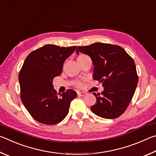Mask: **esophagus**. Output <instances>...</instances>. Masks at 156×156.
Returning a JSON list of instances; mask_svg holds the SVG:
<instances>
[{"instance_id":"1","label":"esophagus","mask_w":156,"mask_h":156,"mask_svg":"<svg viewBox=\"0 0 156 156\" xmlns=\"http://www.w3.org/2000/svg\"><path fill=\"white\" fill-rule=\"evenodd\" d=\"M87 95V93L85 92H81V91H78V96H84Z\"/></svg>"}]
</instances>
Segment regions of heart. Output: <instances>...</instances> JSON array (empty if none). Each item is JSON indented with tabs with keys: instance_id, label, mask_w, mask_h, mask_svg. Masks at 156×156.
Returning a JSON list of instances; mask_svg holds the SVG:
<instances>
[{
	"instance_id": "b5f03b06",
	"label": "heart",
	"mask_w": 156,
	"mask_h": 156,
	"mask_svg": "<svg viewBox=\"0 0 156 156\" xmlns=\"http://www.w3.org/2000/svg\"><path fill=\"white\" fill-rule=\"evenodd\" d=\"M80 56H81V55H80ZM83 85V83H81V82H78V83H76V86H77L78 87H82Z\"/></svg>"
}]
</instances>
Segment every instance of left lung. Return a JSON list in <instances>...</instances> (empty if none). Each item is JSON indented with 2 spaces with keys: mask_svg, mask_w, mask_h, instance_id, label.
Listing matches in <instances>:
<instances>
[{
  "mask_svg": "<svg viewBox=\"0 0 156 156\" xmlns=\"http://www.w3.org/2000/svg\"><path fill=\"white\" fill-rule=\"evenodd\" d=\"M83 53L94 65V80L102 83L104 91L93 93L96 102L91 107L94 114L106 119L119 117L125 112L135 93L138 76L135 62L122 47L96 43L78 47L76 54Z\"/></svg>",
  "mask_w": 156,
  "mask_h": 156,
  "instance_id": "8db88e82",
  "label": "left lung"
}]
</instances>
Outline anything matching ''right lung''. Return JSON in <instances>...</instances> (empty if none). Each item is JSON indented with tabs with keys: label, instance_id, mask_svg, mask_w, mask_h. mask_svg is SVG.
Returning <instances> with one entry per match:
<instances>
[{
	"label": "right lung",
	"instance_id": "right-lung-1",
	"mask_svg": "<svg viewBox=\"0 0 156 156\" xmlns=\"http://www.w3.org/2000/svg\"><path fill=\"white\" fill-rule=\"evenodd\" d=\"M76 48V46L45 44L26 58L18 75L20 98L26 109L38 122L56 125L68 114L71 102L77 93L67 89L58 96L52 81L61 74L63 63Z\"/></svg>",
	"mask_w": 156,
	"mask_h": 156
}]
</instances>
